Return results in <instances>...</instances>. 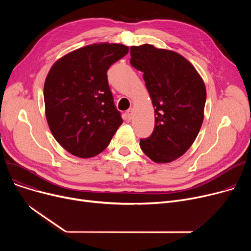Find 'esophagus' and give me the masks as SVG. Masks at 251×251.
<instances>
[{
	"label": "esophagus",
	"mask_w": 251,
	"mask_h": 251,
	"mask_svg": "<svg viewBox=\"0 0 251 251\" xmlns=\"http://www.w3.org/2000/svg\"><path fill=\"white\" fill-rule=\"evenodd\" d=\"M126 117H127L128 120H131V119H132V117H133V109H132V108H130V109L126 112Z\"/></svg>",
	"instance_id": "34e87169"
}]
</instances>
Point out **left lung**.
<instances>
[{
    "label": "left lung",
    "instance_id": "8db88e82",
    "mask_svg": "<svg viewBox=\"0 0 251 251\" xmlns=\"http://www.w3.org/2000/svg\"><path fill=\"white\" fill-rule=\"evenodd\" d=\"M130 64L143 72L154 108V128L140 148L155 163L177 160L192 146L203 121L206 90L201 75L176 51L152 45L130 48Z\"/></svg>",
    "mask_w": 251,
    "mask_h": 251
}]
</instances>
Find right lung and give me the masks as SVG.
Segmentation results:
<instances>
[{
    "label": "right lung",
    "mask_w": 251,
    "mask_h": 251,
    "mask_svg": "<svg viewBox=\"0 0 251 251\" xmlns=\"http://www.w3.org/2000/svg\"><path fill=\"white\" fill-rule=\"evenodd\" d=\"M128 50L121 44L90 45L69 52L50 68L44 86L47 121L55 139L70 153L99 154L123 123L107 72Z\"/></svg>",
    "instance_id": "obj_1"
}]
</instances>
